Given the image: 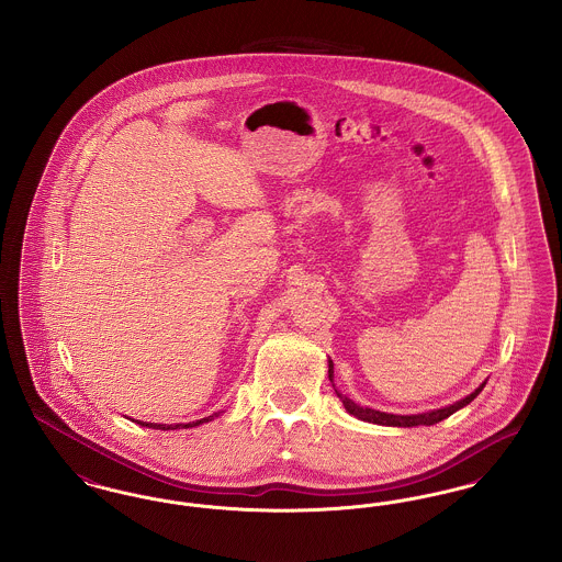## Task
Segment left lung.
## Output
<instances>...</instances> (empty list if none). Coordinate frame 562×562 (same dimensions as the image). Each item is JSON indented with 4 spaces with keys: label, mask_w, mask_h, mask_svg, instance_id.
<instances>
[{
    "label": "left lung",
    "mask_w": 562,
    "mask_h": 562,
    "mask_svg": "<svg viewBox=\"0 0 562 562\" xmlns=\"http://www.w3.org/2000/svg\"><path fill=\"white\" fill-rule=\"evenodd\" d=\"M328 376H330V381H333V376H335V374H333V362L328 364ZM482 387H484V383H482L481 387H479L476 392H472L470 396H465L463 401L454 402V404L447 406V408H438V411L422 413V415H390V413H381V411L364 408V406H360V404L349 401L348 396L339 394L337 390H335V392H337V396H339L341 402H344V406L348 408V413H351V415H353V417H358V419H364V422H371V424H379V426L413 428V426H434V424H438V422H442V419L451 417L454 411H459V408H463L465 404H470V402L474 401V398L481 394Z\"/></svg>",
    "instance_id": "obj_1"
}]
</instances>
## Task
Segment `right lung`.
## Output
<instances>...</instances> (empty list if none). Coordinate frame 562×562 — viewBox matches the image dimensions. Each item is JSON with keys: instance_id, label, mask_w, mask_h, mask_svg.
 I'll list each match as a JSON object with an SVG mask.
<instances>
[{"instance_id": "right-lung-1", "label": "right lung", "mask_w": 562, "mask_h": 562, "mask_svg": "<svg viewBox=\"0 0 562 562\" xmlns=\"http://www.w3.org/2000/svg\"><path fill=\"white\" fill-rule=\"evenodd\" d=\"M213 419V415L211 417H204V419H198V422H193V424H177V426H164V424H147V422H136L138 426H145V428H154V429H181V428H193V426H200V424H204V422H211Z\"/></svg>"}]
</instances>
